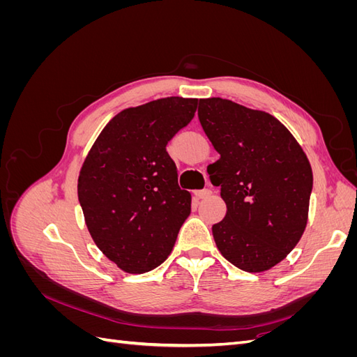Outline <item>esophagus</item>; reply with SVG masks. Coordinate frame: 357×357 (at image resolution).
Instances as JSON below:
<instances>
[{"instance_id": "34e87169", "label": "esophagus", "mask_w": 357, "mask_h": 357, "mask_svg": "<svg viewBox=\"0 0 357 357\" xmlns=\"http://www.w3.org/2000/svg\"><path fill=\"white\" fill-rule=\"evenodd\" d=\"M211 195V190L210 189H204V190H197L195 192V197L198 199H204V198H208Z\"/></svg>"}]
</instances>
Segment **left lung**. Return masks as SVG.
<instances>
[{
    "label": "left lung",
    "instance_id": "left-lung-1",
    "mask_svg": "<svg viewBox=\"0 0 357 357\" xmlns=\"http://www.w3.org/2000/svg\"><path fill=\"white\" fill-rule=\"evenodd\" d=\"M198 117L220 158L207 171L226 215L213 225L222 256L247 273L275 266L305 231L312 171L271 114L223 98L199 100Z\"/></svg>",
    "mask_w": 357,
    "mask_h": 357
}]
</instances>
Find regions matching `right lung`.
<instances>
[{"label": "right lung", "instance_id": "obj_1", "mask_svg": "<svg viewBox=\"0 0 357 357\" xmlns=\"http://www.w3.org/2000/svg\"><path fill=\"white\" fill-rule=\"evenodd\" d=\"M169 96L126 109L105 125L79 176V202L100 250L125 273L152 271L169 256L190 214L167 144L197 112Z\"/></svg>", "mask_w": 357, "mask_h": 357}]
</instances>
